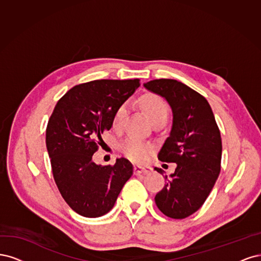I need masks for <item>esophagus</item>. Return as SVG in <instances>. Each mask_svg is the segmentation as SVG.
Here are the masks:
<instances>
[{"label": "esophagus", "mask_w": 261, "mask_h": 261, "mask_svg": "<svg viewBox=\"0 0 261 261\" xmlns=\"http://www.w3.org/2000/svg\"><path fill=\"white\" fill-rule=\"evenodd\" d=\"M152 170V168H149L147 166H134L133 171L134 174H140V173H144V172H149Z\"/></svg>", "instance_id": "esophagus-1"}]
</instances>
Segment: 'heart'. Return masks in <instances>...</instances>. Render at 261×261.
<instances>
[{
	"label": "heart",
	"instance_id": "heart-1",
	"mask_svg": "<svg viewBox=\"0 0 261 261\" xmlns=\"http://www.w3.org/2000/svg\"><path fill=\"white\" fill-rule=\"evenodd\" d=\"M140 105L143 111H144L145 115L148 117L150 122L161 119H167L169 108H168V105L166 104L163 97L155 93H146L142 95L140 98ZM127 113L128 109L125 104H121L116 108L112 119V127L114 130L118 131L121 129ZM119 149L130 161L140 163L145 161L147 158L150 150H152V146L147 144V143L141 142L137 139H127L119 145Z\"/></svg>",
	"mask_w": 261,
	"mask_h": 261
}]
</instances>
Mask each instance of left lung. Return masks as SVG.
<instances>
[{
    "instance_id": "8db88e82",
    "label": "left lung",
    "mask_w": 261,
    "mask_h": 261,
    "mask_svg": "<svg viewBox=\"0 0 261 261\" xmlns=\"http://www.w3.org/2000/svg\"><path fill=\"white\" fill-rule=\"evenodd\" d=\"M144 87L162 95L172 108L169 137L158 159L175 163L166 184L155 196L161 212L172 219H184L201 207L221 170L222 142L214 113L198 92L173 79H156ZM163 173L162 169H157Z\"/></svg>"
}]
</instances>
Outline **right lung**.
Segmentation results:
<instances>
[{"mask_svg":"<svg viewBox=\"0 0 261 261\" xmlns=\"http://www.w3.org/2000/svg\"><path fill=\"white\" fill-rule=\"evenodd\" d=\"M140 87V79L94 80L74 86L58 100L46 127V148L58 191L75 213L96 218L111 210L133 173L123 157L96 165L93 154L114 112Z\"/></svg>","mask_w":261,"mask_h":261,"instance_id":"1","label":"right lung"}]
</instances>
